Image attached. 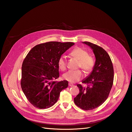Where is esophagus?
<instances>
[{
  "label": "esophagus",
  "instance_id": "34e87169",
  "mask_svg": "<svg viewBox=\"0 0 132 132\" xmlns=\"http://www.w3.org/2000/svg\"><path fill=\"white\" fill-rule=\"evenodd\" d=\"M68 85H69V86H70V87H73V86H74V85L72 84H71V83H69Z\"/></svg>",
  "mask_w": 132,
  "mask_h": 132
}]
</instances>
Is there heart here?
Returning a JSON list of instances; mask_svg holds the SVG:
<instances>
[{
	"label": "heart",
	"mask_w": 132,
	"mask_h": 132,
	"mask_svg": "<svg viewBox=\"0 0 132 132\" xmlns=\"http://www.w3.org/2000/svg\"><path fill=\"white\" fill-rule=\"evenodd\" d=\"M72 57L79 60L78 67H81L86 73H90L94 68L95 60L92 55L88 54V52L84 48L80 47L74 48L70 52ZM58 65L61 71H65L66 68V60L65 57L61 55L58 59ZM83 77V74L81 70H70L62 75V78L65 80L74 83L77 82Z\"/></svg>",
	"instance_id": "b5f03b06"
}]
</instances>
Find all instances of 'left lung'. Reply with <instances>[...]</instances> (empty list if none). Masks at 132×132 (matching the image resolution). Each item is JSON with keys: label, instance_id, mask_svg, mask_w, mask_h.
I'll list each match as a JSON object with an SVG mask.
<instances>
[{"label": "left lung", "instance_id": "8db88e82", "mask_svg": "<svg viewBox=\"0 0 132 132\" xmlns=\"http://www.w3.org/2000/svg\"><path fill=\"white\" fill-rule=\"evenodd\" d=\"M83 43L93 50L96 61L90 74L82 81L88 85L87 88L77 85L80 93L74 101L81 109L90 110L101 105L108 98L113 85L114 71L112 61L104 49L89 42Z\"/></svg>", "mask_w": 132, "mask_h": 132}]
</instances>
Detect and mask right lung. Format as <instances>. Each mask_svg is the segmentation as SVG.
<instances>
[{"label":"right lung","mask_w":132,"mask_h":132,"mask_svg":"<svg viewBox=\"0 0 132 132\" xmlns=\"http://www.w3.org/2000/svg\"><path fill=\"white\" fill-rule=\"evenodd\" d=\"M74 44L49 42L35 46L26 55L22 65L21 86L27 100L35 107H51L57 102L61 90L68 87L66 80H54L59 77V57Z\"/></svg>","instance_id":"obj_1"}]
</instances>
